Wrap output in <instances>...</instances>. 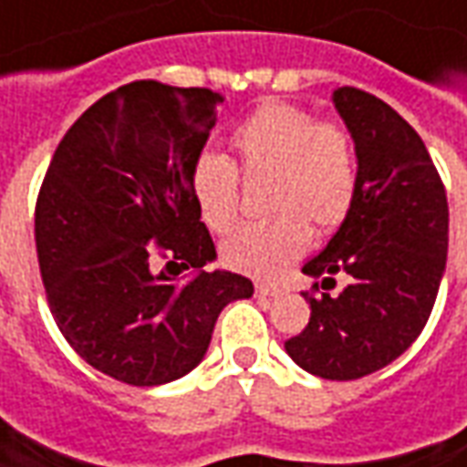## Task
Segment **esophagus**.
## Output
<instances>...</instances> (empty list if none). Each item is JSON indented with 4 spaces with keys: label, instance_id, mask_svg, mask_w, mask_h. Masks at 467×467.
<instances>
[{
    "label": "esophagus",
    "instance_id": "1",
    "mask_svg": "<svg viewBox=\"0 0 467 467\" xmlns=\"http://www.w3.org/2000/svg\"><path fill=\"white\" fill-rule=\"evenodd\" d=\"M279 295V287L275 285H256V297H276Z\"/></svg>",
    "mask_w": 467,
    "mask_h": 467
}]
</instances>
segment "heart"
I'll use <instances>...</instances> for the list:
<instances>
[{
    "label": "heart",
    "instance_id": "obj_1",
    "mask_svg": "<svg viewBox=\"0 0 467 467\" xmlns=\"http://www.w3.org/2000/svg\"><path fill=\"white\" fill-rule=\"evenodd\" d=\"M231 160L202 154L192 167V195L201 218L213 231H228L239 218V172L246 180L272 178L265 226H244L223 244L231 269L276 276L317 234L336 231L358 195V154L348 130L317 121L313 111L285 101L254 109L228 134Z\"/></svg>",
    "mask_w": 467,
    "mask_h": 467
}]
</instances>
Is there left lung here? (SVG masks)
Listing matches in <instances>:
<instances>
[{"mask_svg": "<svg viewBox=\"0 0 467 467\" xmlns=\"http://www.w3.org/2000/svg\"><path fill=\"white\" fill-rule=\"evenodd\" d=\"M333 104L358 154V195L302 272L315 289L310 323L285 350L305 371L350 381L400 358L432 313L448 262V195L420 134L381 99L343 86Z\"/></svg>", "mask_w": 467, "mask_h": 467, "instance_id": "left-lung-1", "label": "left lung"}]
</instances>
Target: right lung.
<instances>
[{"label":"right lung","instance_id":"obj_1","mask_svg":"<svg viewBox=\"0 0 467 467\" xmlns=\"http://www.w3.org/2000/svg\"><path fill=\"white\" fill-rule=\"evenodd\" d=\"M221 104L157 80L106 93L60 140L37 195L50 313L83 361L131 387L192 371L221 310L254 295L252 279L202 269L215 246L191 178Z\"/></svg>","mask_w":467,"mask_h":467}]
</instances>
